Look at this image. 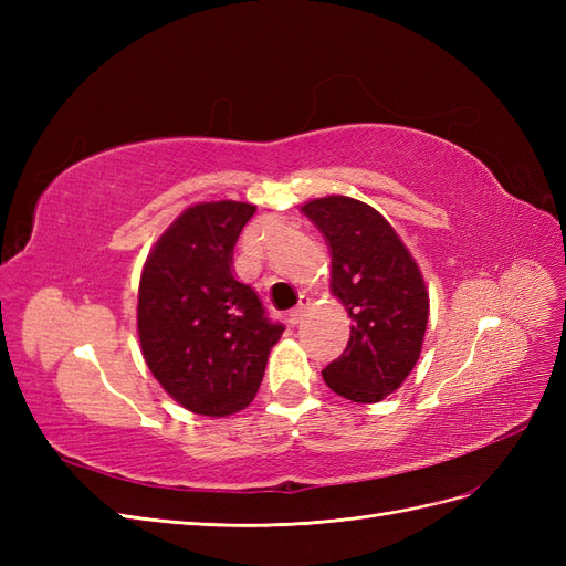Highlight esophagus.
Instances as JSON below:
<instances>
[{
  "mask_svg": "<svg viewBox=\"0 0 566 566\" xmlns=\"http://www.w3.org/2000/svg\"><path fill=\"white\" fill-rule=\"evenodd\" d=\"M306 310H310V297H302L300 306H295V310L287 314V321L293 323V325H300L304 321V316H306Z\"/></svg>",
  "mask_w": 566,
  "mask_h": 566,
  "instance_id": "obj_1",
  "label": "esophagus"
}]
</instances>
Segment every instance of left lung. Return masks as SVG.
<instances>
[{
  "mask_svg": "<svg viewBox=\"0 0 566 566\" xmlns=\"http://www.w3.org/2000/svg\"><path fill=\"white\" fill-rule=\"evenodd\" d=\"M331 248V290L352 318L347 349L323 368L339 397L378 403L418 364L430 293L399 233L370 205L325 196L302 205Z\"/></svg>",
  "mask_w": 566,
  "mask_h": 566,
  "instance_id": "8db88e82",
  "label": "left lung"
}]
</instances>
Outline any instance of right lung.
I'll return each mask as SVG.
<instances>
[{
    "instance_id": "obj_1",
    "label": "right lung",
    "mask_w": 566,
    "mask_h": 566,
    "mask_svg": "<svg viewBox=\"0 0 566 566\" xmlns=\"http://www.w3.org/2000/svg\"><path fill=\"white\" fill-rule=\"evenodd\" d=\"M254 210L238 200L191 205L142 271L136 328L146 366L198 416L227 418L250 406L283 335L254 290L233 276V248Z\"/></svg>"
}]
</instances>
